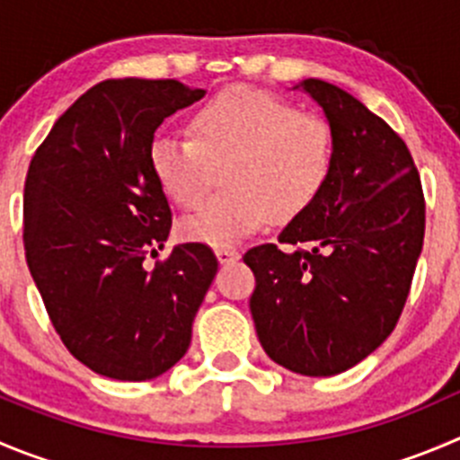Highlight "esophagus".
Listing matches in <instances>:
<instances>
[{"mask_svg":"<svg viewBox=\"0 0 460 460\" xmlns=\"http://www.w3.org/2000/svg\"><path fill=\"white\" fill-rule=\"evenodd\" d=\"M217 257L218 264H233V261H237L242 255H239V251H234V248H218Z\"/></svg>","mask_w":460,"mask_h":460,"instance_id":"1","label":"esophagus"}]
</instances>
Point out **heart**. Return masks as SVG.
I'll return each instance as SVG.
<instances>
[{
  "instance_id": "obj_1",
  "label": "heart",
  "mask_w": 460,
  "mask_h": 460,
  "mask_svg": "<svg viewBox=\"0 0 460 460\" xmlns=\"http://www.w3.org/2000/svg\"><path fill=\"white\" fill-rule=\"evenodd\" d=\"M334 133L321 115L257 87H227L194 112L190 133L157 135L148 164L157 187L181 208H196L217 169L227 191L181 226L182 237L230 248L270 218L307 212L334 172Z\"/></svg>"
}]
</instances>
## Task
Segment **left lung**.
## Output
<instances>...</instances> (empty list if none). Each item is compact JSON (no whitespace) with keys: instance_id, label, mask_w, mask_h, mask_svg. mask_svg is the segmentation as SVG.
I'll return each instance as SVG.
<instances>
[{"instance_id":"8db88e82","label":"left lung","mask_w":460,"mask_h":460,"mask_svg":"<svg viewBox=\"0 0 460 460\" xmlns=\"http://www.w3.org/2000/svg\"><path fill=\"white\" fill-rule=\"evenodd\" d=\"M303 87L334 133V172L279 246L251 248L243 261L264 352L291 373L332 377L395 330L422 251L424 194L404 139L382 117L332 83Z\"/></svg>"}]
</instances>
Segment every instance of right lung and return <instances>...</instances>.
Instances as JSON below:
<instances>
[{
	"instance_id": "add662e5",
	"label": "right lung",
	"mask_w": 460,
	"mask_h": 460,
	"mask_svg": "<svg viewBox=\"0 0 460 460\" xmlns=\"http://www.w3.org/2000/svg\"><path fill=\"white\" fill-rule=\"evenodd\" d=\"M200 96L173 78L96 83L29 164L26 264L65 348L103 377L144 382L178 364L217 275L199 242L144 269L172 230L148 148L162 119Z\"/></svg>"
}]
</instances>
